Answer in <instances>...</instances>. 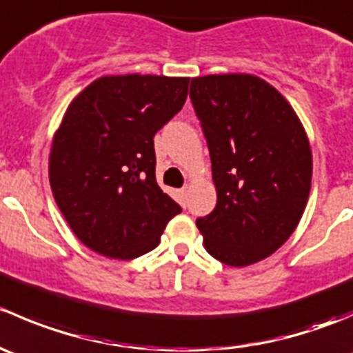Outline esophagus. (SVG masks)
Here are the masks:
<instances>
[{
    "instance_id": "esophagus-1",
    "label": "esophagus",
    "mask_w": 353,
    "mask_h": 353,
    "mask_svg": "<svg viewBox=\"0 0 353 353\" xmlns=\"http://www.w3.org/2000/svg\"><path fill=\"white\" fill-rule=\"evenodd\" d=\"M177 194H179V201H181V205L186 206V203H188V190H186V188H183V190L177 191Z\"/></svg>"
}]
</instances>
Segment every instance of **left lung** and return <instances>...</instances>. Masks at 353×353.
<instances>
[{
  "mask_svg": "<svg viewBox=\"0 0 353 353\" xmlns=\"http://www.w3.org/2000/svg\"><path fill=\"white\" fill-rule=\"evenodd\" d=\"M212 159L216 206L196 220L205 249L229 266H249L276 251L301 222L312 154L287 99L248 73L191 80Z\"/></svg>",
  "mask_w": 353,
  "mask_h": 353,
  "instance_id": "obj_1",
  "label": "left lung"
}]
</instances>
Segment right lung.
I'll return each mask as SVG.
<instances>
[{
    "label": "right lung",
    "mask_w": 353,
    "mask_h": 353,
    "mask_svg": "<svg viewBox=\"0 0 353 353\" xmlns=\"http://www.w3.org/2000/svg\"><path fill=\"white\" fill-rule=\"evenodd\" d=\"M190 78L110 74L68 105L49 154V183L74 236L112 259L155 249L181 206L155 179L154 137L188 97Z\"/></svg>",
    "instance_id": "add662e5"
}]
</instances>
